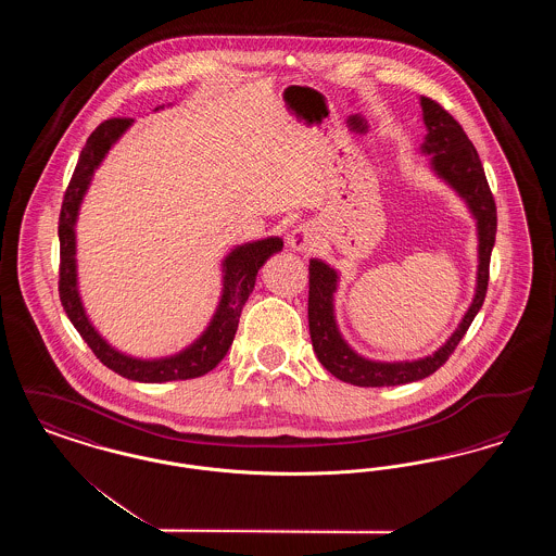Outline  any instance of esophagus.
Masks as SVG:
<instances>
[{"label":"esophagus","mask_w":556,"mask_h":556,"mask_svg":"<svg viewBox=\"0 0 556 556\" xmlns=\"http://www.w3.org/2000/svg\"><path fill=\"white\" fill-rule=\"evenodd\" d=\"M288 245L293 252H302V254L315 252L318 245V233L315 225L300 223L298 227H293L290 236H288Z\"/></svg>","instance_id":"1"}]
</instances>
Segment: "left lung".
<instances>
[{
	"mask_svg": "<svg viewBox=\"0 0 556 556\" xmlns=\"http://www.w3.org/2000/svg\"><path fill=\"white\" fill-rule=\"evenodd\" d=\"M424 108L425 135L424 154L431 156V168L440 179H444L469 206L477 220L479 238V266H477L476 298L460 320L458 329L450 336L448 342L431 356L404 363H377L358 356L345 344L336 325L333 293L338 290L336 268L313 258L308 266V327L311 340L318 361L325 369L338 379L361 388H388L419 381L440 369L456 350L471 327L488 291L490 279V256L496 241V202L488 186L483 164L479 160L476 146L454 121L448 110L435 100L421 96Z\"/></svg>",
	"mask_w": 556,
	"mask_h": 556,
	"instance_id": "left-lung-1",
	"label": "left lung"
}]
</instances>
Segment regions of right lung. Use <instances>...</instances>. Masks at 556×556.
Returning a JSON list of instances; mask_svg holds the SVG:
<instances>
[{
    "label": "right lung",
    "mask_w": 556,
    "mask_h": 556,
    "mask_svg": "<svg viewBox=\"0 0 556 556\" xmlns=\"http://www.w3.org/2000/svg\"><path fill=\"white\" fill-rule=\"evenodd\" d=\"M132 118H110L104 121L96 131L87 137L85 148L80 150L79 162L75 166L73 179L66 187L60 220H58V238H60V302L79 331L80 338L93 350V354L104 363L108 369L143 383H162L177 379H193L202 377L214 369L227 354L229 345L233 344L238 331L239 317L245 300L254 290L256 275L266 258L283 248V239L266 238L243 243L236 248L223 263V295L218 308L212 317L208 329L200 340L186 348L184 352L159 358V361H141L132 358L118 350H114L106 340L93 329L91 320L85 315L80 304L79 288H77V239H75V223L79 214L83 195L89 187V181L104 160L112 143L129 129Z\"/></svg>",
    "instance_id": "1"
}]
</instances>
